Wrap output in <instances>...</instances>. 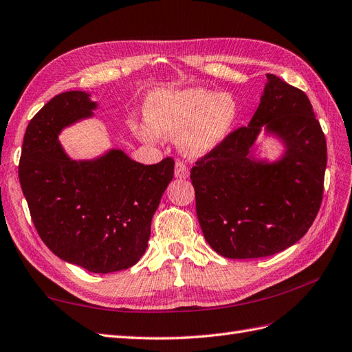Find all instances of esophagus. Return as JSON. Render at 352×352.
<instances>
[{
    "instance_id": "34e87169",
    "label": "esophagus",
    "mask_w": 352,
    "mask_h": 352,
    "mask_svg": "<svg viewBox=\"0 0 352 352\" xmlns=\"http://www.w3.org/2000/svg\"><path fill=\"white\" fill-rule=\"evenodd\" d=\"M174 174H175V178H179V179H186V178H188V175H190V170H188V168L186 166V164H183V162H178L175 164V170H174Z\"/></svg>"
}]
</instances>
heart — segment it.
<instances>
[{
  "mask_svg": "<svg viewBox=\"0 0 352 352\" xmlns=\"http://www.w3.org/2000/svg\"><path fill=\"white\" fill-rule=\"evenodd\" d=\"M147 125H133L134 133L147 143L159 135L175 138L182 152L202 157L223 144L239 118L236 100L226 93L204 88L155 91L144 103Z\"/></svg>",
  "mask_w": 352,
  "mask_h": 352,
  "instance_id": "heart-1",
  "label": "heart"
}]
</instances>
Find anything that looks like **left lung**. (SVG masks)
I'll list each match as a JSON object with an SVG mask.
<instances>
[{
	"instance_id": "1",
	"label": "left lung",
	"mask_w": 352,
	"mask_h": 352,
	"mask_svg": "<svg viewBox=\"0 0 352 352\" xmlns=\"http://www.w3.org/2000/svg\"><path fill=\"white\" fill-rule=\"evenodd\" d=\"M263 129L285 146L274 163L253 156ZM326 164V138L307 94L268 74L249 125L200 157L190 173L209 246L226 258L250 259L295 245L317 217Z\"/></svg>"
}]
</instances>
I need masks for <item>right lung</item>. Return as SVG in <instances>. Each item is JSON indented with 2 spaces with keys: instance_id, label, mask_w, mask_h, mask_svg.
<instances>
[{
  "instance_id": "right-lung-1",
  "label": "right lung",
  "mask_w": 352,
  "mask_h": 352,
  "mask_svg": "<svg viewBox=\"0 0 352 352\" xmlns=\"http://www.w3.org/2000/svg\"><path fill=\"white\" fill-rule=\"evenodd\" d=\"M96 109L85 91L50 100L26 128L19 179L47 248L66 263L106 274L133 267L146 252L174 159L143 165L119 148L91 160L70 159L58 134Z\"/></svg>"
}]
</instances>
